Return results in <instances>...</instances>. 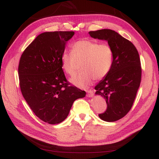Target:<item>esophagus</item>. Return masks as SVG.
I'll return each mask as SVG.
<instances>
[{
	"label": "esophagus",
	"mask_w": 159,
	"mask_h": 159,
	"mask_svg": "<svg viewBox=\"0 0 159 159\" xmlns=\"http://www.w3.org/2000/svg\"><path fill=\"white\" fill-rule=\"evenodd\" d=\"M87 97H89V98H92V97H93V91H92V90H89V91H87Z\"/></svg>",
	"instance_id": "esophagus-1"
}]
</instances>
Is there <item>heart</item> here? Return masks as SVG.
Returning a JSON list of instances; mask_svg holds the SVG:
<instances>
[{
    "instance_id": "obj_1",
    "label": "heart",
    "mask_w": 159,
    "mask_h": 159,
    "mask_svg": "<svg viewBox=\"0 0 159 159\" xmlns=\"http://www.w3.org/2000/svg\"><path fill=\"white\" fill-rule=\"evenodd\" d=\"M113 61V52L109 45L99 44L87 39L75 42L72 52H64L61 55L63 69L70 76L75 75L81 65L82 72L71 79V82L82 88L88 87L94 79L106 77Z\"/></svg>"
}]
</instances>
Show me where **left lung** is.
Returning a JSON list of instances; mask_svg holds the SVG:
<instances>
[{"label":"left lung","instance_id":"8db88e82","mask_svg":"<svg viewBox=\"0 0 159 159\" xmlns=\"http://www.w3.org/2000/svg\"><path fill=\"white\" fill-rule=\"evenodd\" d=\"M93 38L106 40L113 52L109 73L95 87L96 95L106 100L105 112L98 116L106 121H116L129 112L141 79V67L135 46L115 31L101 29L89 31Z\"/></svg>","mask_w":159,"mask_h":159}]
</instances>
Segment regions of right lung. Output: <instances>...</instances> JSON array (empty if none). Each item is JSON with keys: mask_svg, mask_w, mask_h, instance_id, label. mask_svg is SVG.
Here are the masks:
<instances>
[{"mask_svg": "<svg viewBox=\"0 0 159 159\" xmlns=\"http://www.w3.org/2000/svg\"><path fill=\"white\" fill-rule=\"evenodd\" d=\"M74 31L41 33L20 57L18 74L24 98L40 120L59 124L67 117L73 102L86 95L71 85L62 69L61 55Z\"/></svg>", "mask_w": 159, "mask_h": 159, "instance_id": "obj_1", "label": "right lung"}]
</instances>
